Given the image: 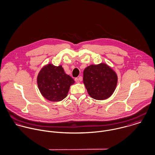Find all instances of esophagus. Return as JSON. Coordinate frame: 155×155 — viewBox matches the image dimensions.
<instances>
[{
    "label": "esophagus",
    "instance_id": "1",
    "mask_svg": "<svg viewBox=\"0 0 155 155\" xmlns=\"http://www.w3.org/2000/svg\"><path fill=\"white\" fill-rule=\"evenodd\" d=\"M75 82H76V83H79L80 82V81L81 80V78H75Z\"/></svg>",
    "mask_w": 155,
    "mask_h": 155
}]
</instances>
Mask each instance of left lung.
I'll return each instance as SVG.
<instances>
[{
    "label": "left lung",
    "instance_id": "left-lung-1",
    "mask_svg": "<svg viewBox=\"0 0 155 155\" xmlns=\"http://www.w3.org/2000/svg\"><path fill=\"white\" fill-rule=\"evenodd\" d=\"M84 84L89 95L95 100L109 98L117 83L116 72L106 64L90 65L84 71Z\"/></svg>",
    "mask_w": 155,
    "mask_h": 155
}]
</instances>
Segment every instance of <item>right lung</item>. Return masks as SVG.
I'll use <instances>...</instances> for the list:
<instances>
[{"label":"right lung","mask_w":155,"mask_h":155,"mask_svg":"<svg viewBox=\"0 0 155 155\" xmlns=\"http://www.w3.org/2000/svg\"><path fill=\"white\" fill-rule=\"evenodd\" d=\"M37 83L41 94L46 99L60 101L66 97L70 87L74 81L64 72L62 66L48 64L39 71Z\"/></svg>","instance_id":"right-lung-1"}]
</instances>
